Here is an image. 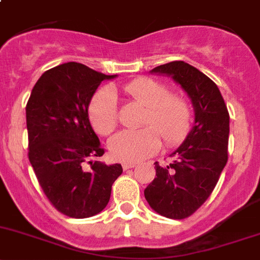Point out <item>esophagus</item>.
Here are the masks:
<instances>
[{
  "mask_svg": "<svg viewBox=\"0 0 260 260\" xmlns=\"http://www.w3.org/2000/svg\"><path fill=\"white\" fill-rule=\"evenodd\" d=\"M122 166H123V169H124V170H128V169L136 168V166H137V164H136V162H124Z\"/></svg>",
  "mask_w": 260,
  "mask_h": 260,
  "instance_id": "34e87169",
  "label": "esophagus"
}]
</instances>
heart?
<instances>
[{"mask_svg":"<svg viewBox=\"0 0 260 260\" xmlns=\"http://www.w3.org/2000/svg\"><path fill=\"white\" fill-rule=\"evenodd\" d=\"M125 94L150 108L141 131H122L110 140L113 157L124 162H136L150 157L161 146H176L190 131L191 108L185 99L173 96L166 85L151 79H137L124 87ZM89 117L99 135L108 136L118 125V99L110 87L99 89L89 105Z\"/></svg>","mask_w":260,"mask_h":260,"instance_id":"b5f03b06","label":"heart"}]
</instances>
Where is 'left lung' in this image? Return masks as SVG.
Segmentation results:
<instances>
[{
    "label": "left lung",
    "mask_w": 260,
    "mask_h": 260,
    "mask_svg": "<svg viewBox=\"0 0 260 260\" xmlns=\"http://www.w3.org/2000/svg\"><path fill=\"white\" fill-rule=\"evenodd\" d=\"M181 85L193 103L194 127L168 165L156 161V176L145 189L152 210L173 220L193 215L207 201L228 162L230 115L217 85L183 60L155 67Z\"/></svg>",
    "instance_id": "obj_1"
}]
</instances>
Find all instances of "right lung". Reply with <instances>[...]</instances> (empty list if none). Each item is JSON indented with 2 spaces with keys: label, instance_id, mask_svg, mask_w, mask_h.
<instances>
[{
  "label": "right lung",
  "instance_id": "obj_1",
  "mask_svg": "<svg viewBox=\"0 0 260 260\" xmlns=\"http://www.w3.org/2000/svg\"><path fill=\"white\" fill-rule=\"evenodd\" d=\"M113 76L76 62L40 76L26 104L29 161L53 207L72 218L98 215L107 207L120 164L95 161L105 150L89 120L90 100Z\"/></svg>",
  "mask_w": 260,
  "mask_h": 260
}]
</instances>
